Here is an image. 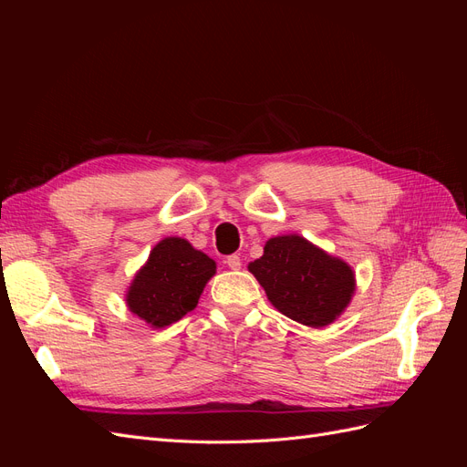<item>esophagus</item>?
I'll use <instances>...</instances> for the list:
<instances>
[{
  "mask_svg": "<svg viewBox=\"0 0 467 467\" xmlns=\"http://www.w3.org/2000/svg\"><path fill=\"white\" fill-rule=\"evenodd\" d=\"M225 263H228L232 271H239V268H242V259H239V255H230Z\"/></svg>",
  "mask_w": 467,
  "mask_h": 467,
  "instance_id": "esophagus-1",
  "label": "esophagus"
}]
</instances>
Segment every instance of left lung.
<instances>
[{"mask_svg":"<svg viewBox=\"0 0 467 467\" xmlns=\"http://www.w3.org/2000/svg\"><path fill=\"white\" fill-rule=\"evenodd\" d=\"M247 268L282 316L314 329L327 327L341 316L357 290L348 263L298 234L268 239L263 257Z\"/></svg>","mask_w":467,"mask_h":467,"instance_id":"left-lung-1","label":"left lung"}]
</instances>
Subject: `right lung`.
Wrapping results in <instances>:
<instances>
[{"label":"right lung","instance_id":"obj_1","mask_svg":"<svg viewBox=\"0 0 467 467\" xmlns=\"http://www.w3.org/2000/svg\"><path fill=\"white\" fill-rule=\"evenodd\" d=\"M214 275L216 261L206 253L182 237H163L134 275L124 300L151 329H163L192 312Z\"/></svg>","mask_w":467,"mask_h":467}]
</instances>
